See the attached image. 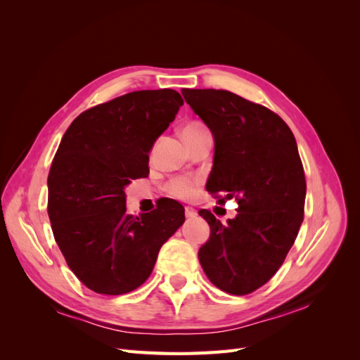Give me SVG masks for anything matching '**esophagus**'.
Listing matches in <instances>:
<instances>
[{
	"mask_svg": "<svg viewBox=\"0 0 360 360\" xmlns=\"http://www.w3.org/2000/svg\"><path fill=\"white\" fill-rule=\"evenodd\" d=\"M184 214H186L188 219H193V217H197V212H195L192 207H186V209H184Z\"/></svg>",
	"mask_w": 360,
	"mask_h": 360,
	"instance_id": "1",
	"label": "esophagus"
}]
</instances>
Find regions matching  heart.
Wrapping results in <instances>:
<instances>
[{
  "label": "heart",
  "instance_id": "b5f03b06",
  "mask_svg": "<svg viewBox=\"0 0 360 360\" xmlns=\"http://www.w3.org/2000/svg\"><path fill=\"white\" fill-rule=\"evenodd\" d=\"M207 132H209V129H207L201 122H189L186 126L183 127V138L186 143H189V141L198 138ZM197 186H198V183L195 180L179 177V179L171 180L167 184V192L174 198L188 200L195 193V191H197Z\"/></svg>",
  "mask_w": 360,
  "mask_h": 360
}]
</instances>
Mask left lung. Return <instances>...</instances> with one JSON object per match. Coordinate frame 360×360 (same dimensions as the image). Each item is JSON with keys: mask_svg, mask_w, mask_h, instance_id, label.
<instances>
[{"mask_svg": "<svg viewBox=\"0 0 360 360\" xmlns=\"http://www.w3.org/2000/svg\"><path fill=\"white\" fill-rule=\"evenodd\" d=\"M186 103L214 136V162L205 189L238 214L210 225L198 258L213 285L234 296L263 287L291 249L303 222L307 180L294 135L276 112L226 90H189Z\"/></svg>", "mask_w": 360, "mask_h": 360, "instance_id": "8db88e82", "label": "left lung"}]
</instances>
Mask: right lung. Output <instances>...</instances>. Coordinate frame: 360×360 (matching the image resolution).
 Here are the masks:
<instances>
[{
    "mask_svg": "<svg viewBox=\"0 0 360 360\" xmlns=\"http://www.w3.org/2000/svg\"><path fill=\"white\" fill-rule=\"evenodd\" d=\"M181 105L171 89L132 91L84 111L63 135L48 176V216L69 269L94 292L143 285L184 222L183 205L168 198L141 217L126 214L124 193L148 176V151Z\"/></svg>",
    "mask_w": 360,
    "mask_h": 360,
    "instance_id": "right-lung-1",
    "label": "right lung"
}]
</instances>
